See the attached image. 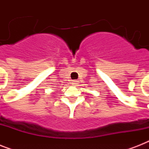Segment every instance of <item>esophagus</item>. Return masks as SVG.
Wrapping results in <instances>:
<instances>
[{
  "instance_id": "esophagus-1",
  "label": "esophagus",
  "mask_w": 149,
  "mask_h": 149,
  "mask_svg": "<svg viewBox=\"0 0 149 149\" xmlns=\"http://www.w3.org/2000/svg\"><path fill=\"white\" fill-rule=\"evenodd\" d=\"M72 84H73V85H74V86H77V84H79V83H78V81H77V80H73V81H72Z\"/></svg>"
}]
</instances>
